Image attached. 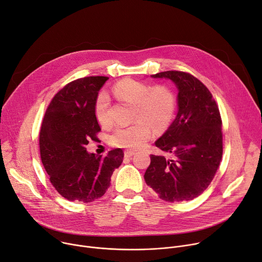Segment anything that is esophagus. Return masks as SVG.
<instances>
[{
  "label": "esophagus",
  "instance_id": "34e87169",
  "mask_svg": "<svg viewBox=\"0 0 262 262\" xmlns=\"http://www.w3.org/2000/svg\"><path fill=\"white\" fill-rule=\"evenodd\" d=\"M135 154H136V152H135L134 150H129V149H127V150H125V151H124V156H125V158H130V157H133Z\"/></svg>",
  "mask_w": 262,
  "mask_h": 262
}]
</instances>
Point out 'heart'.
Segmentation results:
<instances>
[{
	"instance_id": "obj_1",
	"label": "heart",
	"mask_w": 262,
	"mask_h": 262,
	"mask_svg": "<svg viewBox=\"0 0 262 262\" xmlns=\"http://www.w3.org/2000/svg\"><path fill=\"white\" fill-rule=\"evenodd\" d=\"M115 96L122 101L135 104L136 122L117 127L111 136L114 146L136 149L143 146L150 139L152 128L161 132L167 127L177 110L174 92L165 84H150L125 78L118 81L112 89ZM110 98L105 92H100L95 101V116L101 125H107L110 118Z\"/></svg>"
}]
</instances>
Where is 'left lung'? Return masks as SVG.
Returning <instances> with one entry per match:
<instances>
[{
  "instance_id": "1",
  "label": "left lung",
  "mask_w": 262,
  "mask_h": 262,
  "mask_svg": "<svg viewBox=\"0 0 262 262\" xmlns=\"http://www.w3.org/2000/svg\"><path fill=\"white\" fill-rule=\"evenodd\" d=\"M154 78H168L178 90L179 112L156 146L172 155H150L144 179L166 202H186L201 195L215 176L223 157L222 117L208 88L182 71H166Z\"/></svg>"
}]
</instances>
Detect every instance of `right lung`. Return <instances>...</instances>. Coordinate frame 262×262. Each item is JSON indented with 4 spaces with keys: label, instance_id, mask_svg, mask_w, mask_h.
I'll use <instances>...</instances> for the list:
<instances>
[{
    "label": "right lung",
    "instance_id": "obj_1",
    "mask_svg": "<svg viewBox=\"0 0 262 262\" xmlns=\"http://www.w3.org/2000/svg\"><path fill=\"white\" fill-rule=\"evenodd\" d=\"M105 76L78 78L66 84L51 100L39 133L43 167L57 192L69 201L91 203L101 198L111 177L123 161V150L107 156L89 154L85 145L101 130L95 116L98 92Z\"/></svg>",
    "mask_w": 262,
    "mask_h": 262
}]
</instances>
